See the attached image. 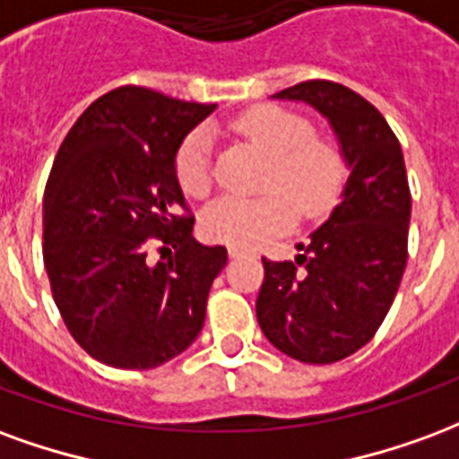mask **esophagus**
Returning <instances> with one entry per match:
<instances>
[{"instance_id":"1","label":"esophagus","mask_w":459,"mask_h":459,"mask_svg":"<svg viewBox=\"0 0 459 459\" xmlns=\"http://www.w3.org/2000/svg\"><path fill=\"white\" fill-rule=\"evenodd\" d=\"M244 254H247V249H242V247H230V256H232V259H239Z\"/></svg>"}]
</instances>
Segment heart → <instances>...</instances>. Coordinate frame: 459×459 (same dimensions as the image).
Listing matches in <instances>:
<instances>
[{"label": "heart", "instance_id": "1", "mask_svg": "<svg viewBox=\"0 0 459 459\" xmlns=\"http://www.w3.org/2000/svg\"><path fill=\"white\" fill-rule=\"evenodd\" d=\"M232 132L269 156L259 197H222L203 212V232L215 242L254 247L286 232L303 217L327 215L344 188V159L335 143L313 134V124L279 105L247 109ZM176 178L183 193L205 197L212 190V139L205 126L193 129L176 153Z\"/></svg>", "mask_w": 459, "mask_h": 459}]
</instances>
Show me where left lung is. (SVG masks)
<instances>
[{"label":"left lung","mask_w":459,"mask_h":459,"mask_svg":"<svg viewBox=\"0 0 459 459\" xmlns=\"http://www.w3.org/2000/svg\"><path fill=\"white\" fill-rule=\"evenodd\" d=\"M273 97L325 117L350 178L327 222L299 244L296 262L264 259L256 320L283 354L333 364L369 342L396 299L411 222L406 163L386 119L354 90L307 80Z\"/></svg>","instance_id":"obj_1"}]
</instances>
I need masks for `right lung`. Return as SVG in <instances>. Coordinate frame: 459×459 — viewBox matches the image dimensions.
<instances>
[{"label":"right lung","instance_id":"1","mask_svg":"<svg viewBox=\"0 0 459 459\" xmlns=\"http://www.w3.org/2000/svg\"><path fill=\"white\" fill-rule=\"evenodd\" d=\"M212 109L124 85L60 143L43 195V264L70 335L97 362L153 369L203 330L227 249L193 239L176 153ZM156 241L169 259L152 264Z\"/></svg>","mask_w":459,"mask_h":459}]
</instances>
